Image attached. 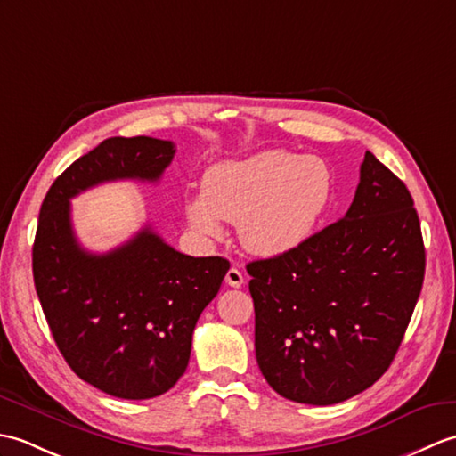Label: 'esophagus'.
Here are the masks:
<instances>
[{"label":"esophagus","mask_w":456,"mask_h":456,"mask_svg":"<svg viewBox=\"0 0 456 456\" xmlns=\"http://www.w3.org/2000/svg\"><path fill=\"white\" fill-rule=\"evenodd\" d=\"M225 282L231 286V288H240L245 284V276L243 273H240L239 268H229L227 274H225Z\"/></svg>","instance_id":"obj_1"}]
</instances>
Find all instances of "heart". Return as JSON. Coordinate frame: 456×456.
<instances>
[{
    "instance_id": "1",
    "label": "heart",
    "mask_w": 456,
    "mask_h": 456,
    "mask_svg": "<svg viewBox=\"0 0 456 456\" xmlns=\"http://www.w3.org/2000/svg\"><path fill=\"white\" fill-rule=\"evenodd\" d=\"M333 196L335 176L323 159L276 149L209 168L203 190L183 200V216L209 239L223 235V219L239 223L248 250L278 256L312 239Z\"/></svg>"
}]
</instances>
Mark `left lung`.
<instances>
[{"mask_svg":"<svg viewBox=\"0 0 456 456\" xmlns=\"http://www.w3.org/2000/svg\"><path fill=\"white\" fill-rule=\"evenodd\" d=\"M247 273L256 362L273 390L312 405L353 398L388 370L421 294L411 193L366 151L345 217Z\"/></svg>","mask_w":456,"mask_h":456,"instance_id":"obj_1","label":"left lung"}]
</instances>
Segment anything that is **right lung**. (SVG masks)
<instances>
[{
	"instance_id": "obj_1",
	"label": "right lung",
	"mask_w": 456,
	"mask_h": 456,
	"mask_svg": "<svg viewBox=\"0 0 456 456\" xmlns=\"http://www.w3.org/2000/svg\"><path fill=\"white\" fill-rule=\"evenodd\" d=\"M174 152L152 137L105 139L54 180L38 213L33 278L58 351L84 382L123 400L157 398L186 372L193 329L229 260L183 255L151 225L110 253H88L70 200L103 182H159Z\"/></svg>"
}]
</instances>
